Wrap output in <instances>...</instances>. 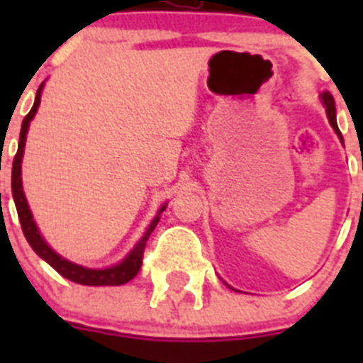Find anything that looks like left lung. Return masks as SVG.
<instances>
[{"instance_id": "8db88e82", "label": "left lung", "mask_w": 363, "mask_h": 363, "mask_svg": "<svg viewBox=\"0 0 363 363\" xmlns=\"http://www.w3.org/2000/svg\"><path fill=\"white\" fill-rule=\"evenodd\" d=\"M322 104H324V107H326V115H328V121H330V124H332V128L335 130V133L339 135V139L343 141V137H341V131H339L337 128V121H335V101H333L332 94L330 92H324L320 96Z\"/></svg>"}]
</instances>
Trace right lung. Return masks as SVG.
I'll return each mask as SVG.
<instances>
[{
  "label": "right lung",
  "instance_id": "add662e5",
  "mask_svg": "<svg viewBox=\"0 0 363 363\" xmlns=\"http://www.w3.org/2000/svg\"><path fill=\"white\" fill-rule=\"evenodd\" d=\"M41 92L43 84L37 90L35 101H33V107L26 115V118L22 121V128H20V141H18V150H16V156L13 160V173H11V188H13V199L14 205H16V213H18L20 226H22V232H24L26 239L30 242V247L37 252V256H41L48 265H52L54 269L58 271L60 275L69 279L73 282H79V284H84V286H121L125 284L128 281H131L133 277L139 273L143 264V252H145V247H147V241L150 238V233L154 232V228L160 222V213L165 209V205H162V209L158 211V215L154 216V220L150 222V226L147 228V232L139 239L133 250H131L121 264L111 265V267H105V269H88V267H82V265H77L69 259L62 258L60 254H56L52 248L48 247L45 239L41 238V233L37 230L35 222H33V216H31V211L28 207V201H26L24 190H22V156H24V147H26V133H28V128H30L31 118L35 116L37 107L41 104Z\"/></svg>",
  "mask_w": 363,
  "mask_h": 363
}]
</instances>
